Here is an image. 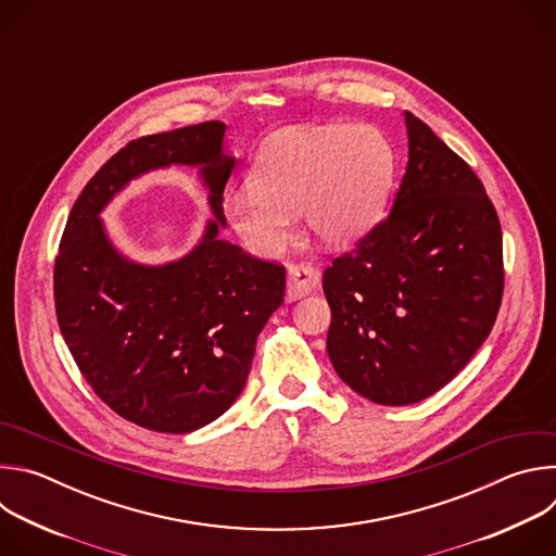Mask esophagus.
I'll use <instances>...</instances> for the list:
<instances>
[{
    "mask_svg": "<svg viewBox=\"0 0 556 556\" xmlns=\"http://www.w3.org/2000/svg\"><path fill=\"white\" fill-rule=\"evenodd\" d=\"M321 281V273L309 264H294L288 268V281H286V299L296 301L309 294Z\"/></svg>",
    "mask_w": 556,
    "mask_h": 556,
    "instance_id": "34e87169",
    "label": "esophagus"
}]
</instances>
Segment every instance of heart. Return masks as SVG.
I'll use <instances>...</instances> for the list:
<instances>
[{"label":"heart","mask_w":556,"mask_h":556,"mask_svg":"<svg viewBox=\"0 0 556 556\" xmlns=\"http://www.w3.org/2000/svg\"><path fill=\"white\" fill-rule=\"evenodd\" d=\"M395 172L389 138L374 125H309L268 138L251 185L224 193L228 226L255 255H277L292 240V217L326 247H350L380 222Z\"/></svg>","instance_id":"b5f03b06"}]
</instances>
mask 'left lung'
<instances>
[{
  "label": "left lung",
  "mask_w": 556,
  "mask_h": 556,
  "mask_svg": "<svg viewBox=\"0 0 556 556\" xmlns=\"http://www.w3.org/2000/svg\"><path fill=\"white\" fill-rule=\"evenodd\" d=\"M409 165L393 208L324 275L328 356L363 399L405 407L451 382L493 330L502 226L480 178L405 112Z\"/></svg>",
  "instance_id": "1"
}]
</instances>
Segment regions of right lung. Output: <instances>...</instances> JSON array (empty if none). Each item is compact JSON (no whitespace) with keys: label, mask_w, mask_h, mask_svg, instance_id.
Segmentation results:
<instances>
[{"label":"right lung","mask_w":556,"mask_h":556,"mask_svg":"<svg viewBox=\"0 0 556 556\" xmlns=\"http://www.w3.org/2000/svg\"><path fill=\"white\" fill-rule=\"evenodd\" d=\"M224 131L208 121L131 140L86 185L61 237L63 341L99 399L149 431L191 433L217 420L242 393L257 337L283 303L281 266L219 240L235 167ZM174 164L199 169L214 217L180 261L138 265L113 247L100 213L131 179Z\"/></svg>","instance_id":"add662e5"}]
</instances>
